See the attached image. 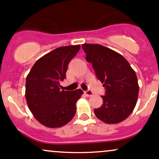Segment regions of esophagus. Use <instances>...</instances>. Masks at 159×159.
<instances>
[{
    "instance_id": "1",
    "label": "esophagus",
    "mask_w": 159,
    "mask_h": 159,
    "mask_svg": "<svg viewBox=\"0 0 159 159\" xmlns=\"http://www.w3.org/2000/svg\"><path fill=\"white\" fill-rule=\"evenodd\" d=\"M84 93L87 96H92L93 95V93L91 90H87V91H85Z\"/></svg>"
}]
</instances>
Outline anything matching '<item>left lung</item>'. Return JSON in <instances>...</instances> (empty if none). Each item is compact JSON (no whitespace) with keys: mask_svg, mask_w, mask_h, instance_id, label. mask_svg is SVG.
I'll return each mask as SVG.
<instances>
[{"mask_svg":"<svg viewBox=\"0 0 159 159\" xmlns=\"http://www.w3.org/2000/svg\"><path fill=\"white\" fill-rule=\"evenodd\" d=\"M86 61L92 63L96 77L105 88L102 106L94 109L98 119L116 124L132 113L138 100V78L130 64L119 53L98 44H83Z\"/></svg>","mask_w":159,"mask_h":159,"instance_id":"left-lung-1","label":"left lung"}]
</instances>
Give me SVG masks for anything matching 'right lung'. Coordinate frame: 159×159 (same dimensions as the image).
I'll return each instance as SVG.
<instances>
[{"label":"right lung","mask_w":159,"mask_h":159,"mask_svg":"<svg viewBox=\"0 0 159 159\" xmlns=\"http://www.w3.org/2000/svg\"><path fill=\"white\" fill-rule=\"evenodd\" d=\"M80 48L77 45L54 49L39 58L27 75V105L34 117L45 126L61 127L75 114L76 102L84 92L80 89L61 90L60 82L66 78L69 63Z\"/></svg>","instance_id":"1"}]
</instances>
